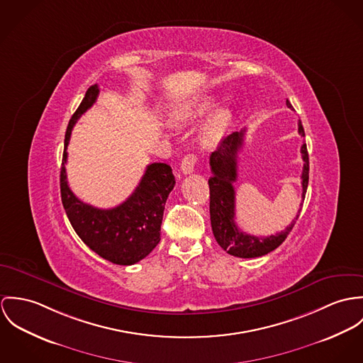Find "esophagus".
Segmentation results:
<instances>
[{
    "label": "esophagus",
    "mask_w": 363,
    "mask_h": 363,
    "mask_svg": "<svg viewBox=\"0 0 363 363\" xmlns=\"http://www.w3.org/2000/svg\"><path fill=\"white\" fill-rule=\"evenodd\" d=\"M196 162H198L196 156H194V155H186V156L182 159V162H181V171H182L185 175L194 172Z\"/></svg>",
    "instance_id": "1"
}]
</instances>
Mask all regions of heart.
<instances>
[{
	"mask_svg": "<svg viewBox=\"0 0 363 363\" xmlns=\"http://www.w3.org/2000/svg\"><path fill=\"white\" fill-rule=\"evenodd\" d=\"M213 106V99L210 96H201L198 99H194L192 101H188L179 107H177L171 116V121L175 125H181L185 122L191 121L194 118H198L203 114H206ZM231 122V113L227 108L217 110L206 122L201 130V142L206 146H214L221 140V138L225 135L228 126Z\"/></svg>",
	"mask_w": 363,
	"mask_h": 363,
	"instance_id": "heart-1",
	"label": "heart"
}]
</instances>
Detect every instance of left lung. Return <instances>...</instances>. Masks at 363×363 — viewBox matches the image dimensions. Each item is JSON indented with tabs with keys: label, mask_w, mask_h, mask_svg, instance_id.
I'll return each instance as SVG.
<instances>
[{
	"label": "left lung",
	"mask_w": 363,
	"mask_h": 363,
	"mask_svg": "<svg viewBox=\"0 0 363 363\" xmlns=\"http://www.w3.org/2000/svg\"><path fill=\"white\" fill-rule=\"evenodd\" d=\"M286 107L292 108L291 103L286 100ZM298 132L305 136V130L301 120L298 121ZM245 129L241 132H233L220 142V146L210 156L211 177L208 179L210 188V221L211 230L217 243L230 255L250 259L260 257L276 247H279L291 230L294 228L299 213L302 210L303 199L309 182V156L306 143L302 145L301 153L303 160L302 169V203L292 223L276 235L270 237H255L241 231L235 223V189L234 182L237 181V157L243 143Z\"/></svg>",
	"instance_id": "obj_1"
}]
</instances>
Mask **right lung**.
Returning <instances> with one entry per match:
<instances>
[{
	"mask_svg": "<svg viewBox=\"0 0 363 363\" xmlns=\"http://www.w3.org/2000/svg\"><path fill=\"white\" fill-rule=\"evenodd\" d=\"M99 91L97 84L87 89L68 123L60 175L61 201L71 225L82 241L100 257L114 264L130 266L145 259L162 240L164 206L174 189L175 178L168 164H149L135 192L113 208H97L74 195L67 181V147L72 128L96 103Z\"/></svg>",
	"mask_w": 363,
	"mask_h": 363,
	"instance_id": "right-lung-1",
	"label": "right lung"
}]
</instances>
